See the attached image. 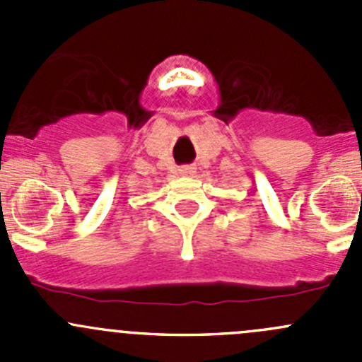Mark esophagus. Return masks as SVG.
<instances>
[{
    "label": "esophagus",
    "instance_id": "esophagus-1",
    "mask_svg": "<svg viewBox=\"0 0 362 362\" xmlns=\"http://www.w3.org/2000/svg\"><path fill=\"white\" fill-rule=\"evenodd\" d=\"M194 166H180L178 168V173L182 175V177H191V175H194Z\"/></svg>",
    "mask_w": 362,
    "mask_h": 362
}]
</instances>
